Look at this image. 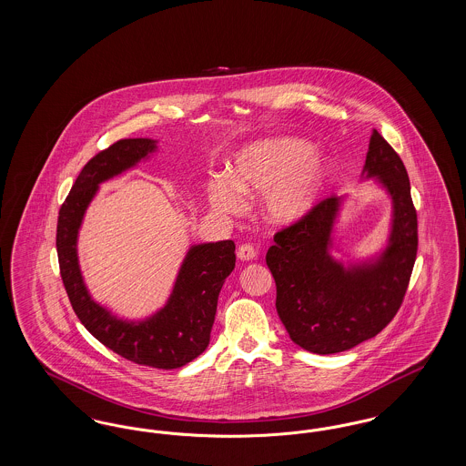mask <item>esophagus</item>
Wrapping results in <instances>:
<instances>
[{
	"mask_svg": "<svg viewBox=\"0 0 466 466\" xmlns=\"http://www.w3.org/2000/svg\"><path fill=\"white\" fill-rule=\"evenodd\" d=\"M255 257H257V251H255V248H253L251 244H243V246H239V249H238V258H239L241 262L255 260Z\"/></svg>",
	"mask_w": 466,
	"mask_h": 466,
	"instance_id": "1",
	"label": "esophagus"
}]
</instances>
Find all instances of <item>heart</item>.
Instances as JSON below:
<instances>
[{"label": "heart", "mask_w": 466, "mask_h": 466, "mask_svg": "<svg viewBox=\"0 0 466 466\" xmlns=\"http://www.w3.org/2000/svg\"><path fill=\"white\" fill-rule=\"evenodd\" d=\"M332 177V162L300 137H267L232 157L228 177H215L208 198L215 211L239 215L246 198L264 196V217L276 227L304 220Z\"/></svg>", "instance_id": "obj_1"}]
</instances>
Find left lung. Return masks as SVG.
Wrapping results in <instances>:
<instances>
[{
  "instance_id": "8db88e82",
  "label": "left lung",
  "mask_w": 466,
  "mask_h": 466,
  "mask_svg": "<svg viewBox=\"0 0 466 466\" xmlns=\"http://www.w3.org/2000/svg\"><path fill=\"white\" fill-rule=\"evenodd\" d=\"M365 179H374L391 206L380 249L353 258L335 243L350 198L342 196L319 202L304 220L278 232L267 251L279 319L297 346L316 355L348 351L376 337L397 314L416 262L418 218L409 177L376 129L361 171Z\"/></svg>"
}]
</instances>
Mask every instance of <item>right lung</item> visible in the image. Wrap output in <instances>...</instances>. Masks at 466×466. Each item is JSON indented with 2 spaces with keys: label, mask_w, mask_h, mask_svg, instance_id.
Instances as JSON below:
<instances>
[{
  "label": "right lung",
  "mask_w": 466,
  "mask_h": 466,
  "mask_svg": "<svg viewBox=\"0 0 466 466\" xmlns=\"http://www.w3.org/2000/svg\"><path fill=\"white\" fill-rule=\"evenodd\" d=\"M158 139H120L84 166L59 211L57 257L69 302L82 325L113 353L156 369H177L208 348L218 295L236 267V244L230 239L192 244L177 268L173 289L162 308L126 319L90 297L78 262V234L101 183L150 160Z\"/></svg>",
  "instance_id": "1"
}]
</instances>
